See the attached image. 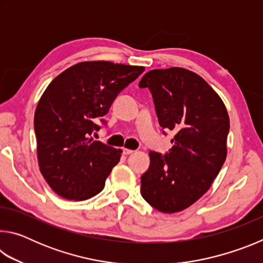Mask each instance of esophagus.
<instances>
[{
    "instance_id": "esophagus-1",
    "label": "esophagus",
    "mask_w": 263,
    "mask_h": 263,
    "mask_svg": "<svg viewBox=\"0 0 263 263\" xmlns=\"http://www.w3.org/2000/svg\"><path fill=\"white\" fill-rule=\"evenodd\" d=\"M133 152H135V151L128 149V148H123V154H124V155H130V154H132Z\"/></svg>"
}]
</instances>
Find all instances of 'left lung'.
<instances>
[{"label": "left lung", "mask_w": 263, "mask_h": 263, "mask_svg": "<svg viewBox=\"0 0 263 263\" xmlns=\"http://www.w3.org/2000/svg\"><path fill=\"white\" fill-rule=\"evenodd\" d=\"M139 87L152 92L160 126L175 135L168 153L149 152L141 196L159 211L179 212L206 193L225 162L228 110L205 80L184 68L149 70Z\"/></svg>", "instance_id": "8db88e82"}]
</instances>
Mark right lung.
<instances>
[{
    "mask_svg": "<svg viewBox=\"0 0 263 263\" xmlns=\"http://www.w3.org/2000/svg\"><path fill=\"white\" fill-rule=\"evenodd\" d=\"M145 68L110 61H84L48 84L34 112L39 168L61 197L84 201L101 193L119 162L121 149L91 138L124 88Z\"/></svg>",
    "mask_w": 263,
    "mask_h": 263,
    "instance_id": "add662e5",
    "label": "right lung"
}]
</instances>
